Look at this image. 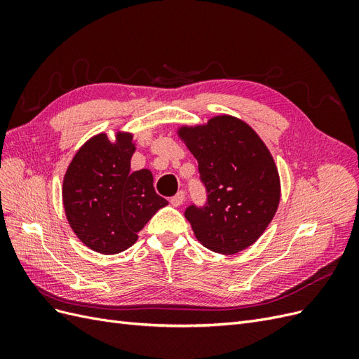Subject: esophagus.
<instances>
[{
    "label": "esophagus",
    "instance_id": "1",
    "mask_svg": "<svg viewBox=\"0 0 359 359\" xmlns=\"http://www.w3.org/2000/svg\"><path fill=\"white\" fill-rule=\"evenodd\" d=\"M184 201H186V193L184 191H178L175 196H173L172 199H170V203L173 205V206H181L182 203H184Z\"/></svg>",
    "mask_w": 359,
    "mask_h": 359
}]
</instances>
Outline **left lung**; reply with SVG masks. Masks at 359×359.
Segmentation results:
<instances>
[{
  "mask_svg": "<svg viewBox=\"0 0 359 359\" xmlns=\"http://www.w3.org/2000/svg\"><path fill=\"white\" fill-rule=\"evenodd\" d=\"M177 135L198 160L208 191L205 208L186 211L194 236L215 253L243 252L265 232L280 203V175L268 147L232 115L180 126Z\"/></svg>",
  "mask_w": 359,
  "mask_h": 359,
  "instance_id": "left-lung-1",
  "label": "left lung"
}]
</instances>
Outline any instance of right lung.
<instances>
[{
	"mask_svg": "<svg viewBox=\"0 0 359 359\" xmlns=\"http://www.w3.org/2000/svg\"><path fill=\"white\" fill-rule=\"evenodd\" d=\"M136 151L133 133L104 132L78 149L62 180V206L76 236L102 255L121 253L137 241V232L168 205L154 190L149 169L130 170Z\"/></svg>",
	"mask_w": 359,
	"mask_h": 359,
	"instance_id": "obj_1",
	"label": "right lung"
}]
</instances>
